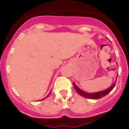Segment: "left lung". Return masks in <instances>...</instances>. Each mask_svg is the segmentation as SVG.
I'll use <instances>...</instances> for the list:
<instances>
[{
	"label": "left lung",
	"mask_w": 129,
	"mask_h": 129,
	"mask_svg": "<svg viewBox=\"0 0 129 129\" xmlns=\"http://www.w3.org/2000/svg\"><path fill=\"white\" fill-rule=\"evenodd\" d=\"M115 84H116V83H114L113 84V85L110 86V88H108L107 90H103V91H101V92H96V93H92V94H89V93H87V92H84L83 90H80V88L76 86V85L75 84V83H73V85L74 86L75 90H76V92L78 93L79 95H80V96H83V97H84V98H89V99H94V100H96V99H100V98H102V97H104L106 95L110 92L112 91V90L113 88H114V86H115Z\"/></svg>",
	"instance_id": "1"
}]
</instances>
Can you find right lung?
<instances>
[{
    "instance_id": "add662e5",
    "label": "right lung",
    "mask_w": 129,
    "mask_h": 129,
    "mask_svg": "<svg viewBox=\"0 0 129 129\" xmlns=\"http://www.w3.org/2000/svg\"><path fill=\"white\" fill-rule=\"evenodd\" d=\"M51 92H49V94H48V96H46V98H47V97H48V96H49V94H51Z\"/></svg>"
}]
</instances>
